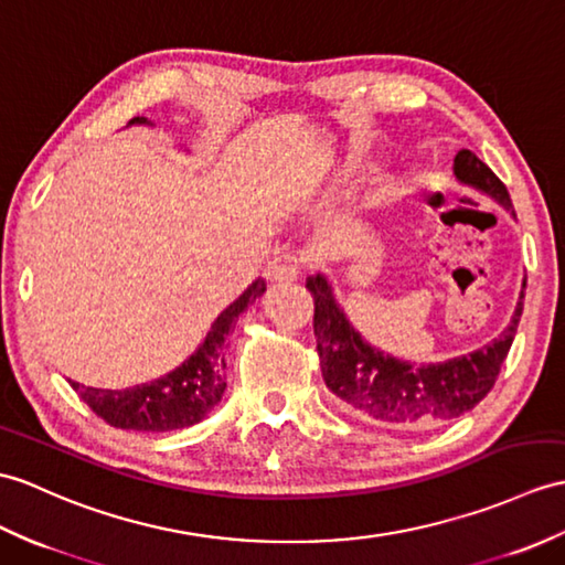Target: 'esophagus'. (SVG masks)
<instances>
[{"label": "esophagus", "mask_w": 565, "mask_h": 565, "mask_svg": "<svg viewBox=\"0 0 565 565\" xmlns=\"http://www.w3.org/2000/svg\"><path fill=\"white\" fill-rule=\"evenodd\" d=\"M300 262L294 255H279V257H271L269 265L265 269L267 279L271 281H296L300 277Z\"/></svg>", "instance_id": "34e87169"}]
</instances>
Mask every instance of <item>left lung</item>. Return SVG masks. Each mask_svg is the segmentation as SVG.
Wrapping results in <instances>:
<instances>
[{"instance_id": "1", "label": "left lung", "mask_w": 565, "mask_h": 565, "mask_svg": "<svg viewBox=\"0 0 565 565\" xmlns=\"http://www.w3.org/2000/svg\"><path fill=\"white\" fill-rule=\"evenodd\" d=\"M455 175L465 185L495 196L510 209L508 190L477 153L462 149L455 156ZM306 288L312 296V332L318 342L320 371L327 390L347 412L369 422L424 430L448 424L489 395L513 344L522 315V300L508 330L467 356L412 365L375 351L353 332L344 312L337 308L330 286L310 277ZM524 298V296H522Z\"/></svg>"}]
</instances>
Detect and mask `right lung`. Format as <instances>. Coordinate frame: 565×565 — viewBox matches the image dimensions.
Returning <instances> with one entry per match:
<instances>
[{
	"mask_svg": "<svg viewBox=\"0 0 565 565\" xmlns=\"http://www.w3.org/2000/svg\"><path fill=\"white\" fill-rule=\"evenodd\" d=\"M135 122H139V117ZM262 294H265L262 279L247 286V291L218 315L202 347L166 377L120 392L72 383L74 392L78 399L88 404L90 412L115 428L159 433L200 424L226 390L223 342L235 327L238 315Z\"/></svg>",
	"mask_w": 565,
	"mask_h": 565,
	"instance_id": "add662e5",
	"label": "right lung"
}]
</instances>
